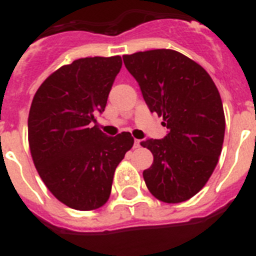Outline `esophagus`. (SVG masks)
<instances>
[{"label":"esophagus","mask_w":256,"mask_h":256,"mask_svg":"<svg viewBox=\"0 0 256 256\" xmlns=\"http://www.w3.org/2000/svg\"><path fill=\"white\" fill-rule=\"evenodd\" d=\"M133 148H141V141H140V140H134V144H133Z\"/></svg>","instance_id":"1"}]
</instances>
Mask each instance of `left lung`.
Listing matches in <instances>:
<instances>
[{"label": "left lung", "instance_id": "left-lung-1", "mask_svg": "<svg viewBox=\"0 0 256 256\" xmlns=\"http://www.w3.org/2000/svg\"><path fill=\"white\" fill-rule=\"evenodd\" d=\"M151 112L162 116L168 134L141 142L154 155L144 170L148 191L168 204L195 196L218 164L226 119L220 94L206 70L174 50L123 56Z\"/></svg>", "mask_w": 256, "mask_h": 256}]
</instances>
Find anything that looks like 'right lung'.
Here are the masks:
<instances>
[{"label":"right lung","instance_id":"1","mask_svg":"<svg viewBox=\"0 0 256 256\" xmlns=\"http://www.w3.org/2000/svg\"><path fill=\"white\" fill-rule=\"evenodd\" d=\"M120 68V56L78 58L52 73L32 101V158L52 195L72 209L105 204L115 169L134 142L130 132L108 137L97 126Z\"/></svg>","mask_w":256,"mask_h":256}]
</instances>
